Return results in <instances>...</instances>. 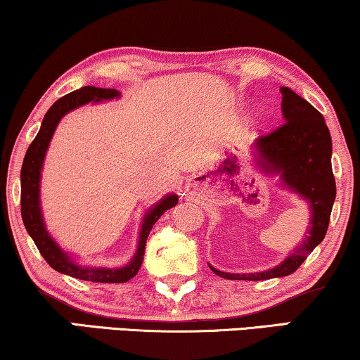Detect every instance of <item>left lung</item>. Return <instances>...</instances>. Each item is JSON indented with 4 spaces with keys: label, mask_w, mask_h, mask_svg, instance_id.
I'll list each match as a JSON object with an SVG mask.
<instances>
[{
    "label": "left lung",
    "mask_w": 360,
    "mask_h": 360,
    "mask_svg": "<svg viewBox=\"0 0 360 360\" xmlns=\"http://www.w3.org/2000/svg\"><path fill=\"white\" fill-rule=\"evenodd\" d=\"M282 93L283 124L272 134L255 141L250 159L264 175L278 176V185L304 200L309 208L307 234L278 265L262 272L231 274L214 269L219 277L228 280H267L293 274L304 259L326 236L329 216L336 200L331 155V134L324 117L316 108L297 95L288 86Z\"/></svg>",
    "instance_id": "8db88e82"
}]
</instances>
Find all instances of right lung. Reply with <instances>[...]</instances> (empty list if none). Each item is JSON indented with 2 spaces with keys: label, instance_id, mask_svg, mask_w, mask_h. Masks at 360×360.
<instances>
[{
  "label": "right lung",
  "instance_id": "right-lung-1",
  "mask_svg": "<svg viewBox=\"0 0 360 360\" xmlns=\"http://www.w3.org/2000/svg\"><path fill=\"white\" fill-rule=\"evenodd\" d=\"M117 98H121V93L117 90H111V88L83 86L80 90L68 93V95L62 96L60 100H57L49 108L46 116H44L41 129H39L32 144L29 146L21 169V214L27 234L31 236L34 244L37 245L39 252L42 254V257L47 260V264L53 270L70 275L73 278L86 280V282L124 283L134 277L139 272L142 260H144L146 243L152 226L157 223V219L167 210L174 208L179 203V195L169 193L146 211L141 223L136 252L129 262L121 265V267H96V265L80 264L73 257V254H68L67 250H63L47 231L41 206V176L47 149L51 146L52 136L57 129L58 122L68 112L83 105H88V103L96 105V103L117 100Z\"/></svg>",
  "mask_w": 360,
  "mask_h": 360
}]
</instances>
